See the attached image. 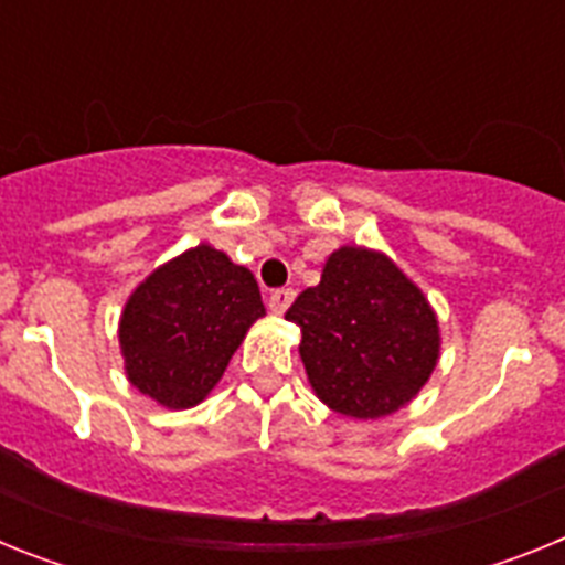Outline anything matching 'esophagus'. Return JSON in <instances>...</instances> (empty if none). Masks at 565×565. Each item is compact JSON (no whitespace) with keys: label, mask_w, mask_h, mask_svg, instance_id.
Here are the masks:
<instances>
[{"label":"esophagus","mask_w":565,"mask_h":565,"mask_svg":"<svg viewBox=\"0 0 565 565\" xmlns=\"http://www.w3.org/2000/svg\"><path fill=\"white\" fill-rule=\"evenodd\" d=\"M294 302V291L291 288H277V291L268 294V308H271V313H286L288 306Z\"/></svg>","instance_id":"esophagus-1"}]
</instances>
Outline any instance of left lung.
<instances>
[{
    "mask_svg": "<svg viewBox=\"0 0 565 565\" xmlns=\"http://www.w3.org/2000/svg\"><path fill=\"white\" fill-rule=\"evenodd\" d=\"M286 319L302 331L299 356L313 393L351 418L391 416L413 402L441 351L422 288L387 254L362 246L337 248Z\"/></svg>",
    "mask_w": 565,
    "mask_h": 565,
    "instance_id": "1",
    "label": "left lung"
}]
</instances>
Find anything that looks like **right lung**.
I'll list each match as a JSON object with an SVG mask.
<instances>
[{"label":"right lung","mask_w":565,"mask_h":565,"mask_svg":"<svg viewBox=\"0 0 565 565\" xmlns=\"http://www.w3.org/2000/svg\"><path fill=\"white\" fill-rule=\"evenodd\" d=\"M263 313L248 268L206 243L189 248L129 294L118 326L127 379L169 411L194 407Z\"/></svg>","instance_id":"obj_1"}]
</instances>
